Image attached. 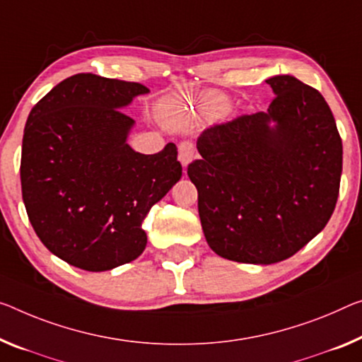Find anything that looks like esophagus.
Wrapping results in <instances>:
<instances>
[{"label": "esophagus", "mask_w": 362, "mask_h": 362, "mask_svg": "<svg viewBox=\"0 0 362 362\" xmlns=\"http://www.w3.org/2000/svg\"><path fill=\"white\" fill-rule=\"evenodd\" d=\"M194 155H196V147H194L192 142L185 141L180 144V147H177V158H180V162L185 168L192 162Z\"/></svg>", "instance_id": "1"}]
</instances>
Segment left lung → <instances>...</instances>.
Listing matches in <instances>:
<instances>
[{"instance_id":"8db88e82","label":"left lung","mask_w":362,"mask_h":362,"mask_svg":"<svg viewBox=\"0 0 362 362\" xmlns=\"http://www.w3.org/2000/svg\"><path fill=\"white\" fill-rule=\"evenodd\" d=\"M265 82L275 93L269 110L205 129L202 158L187 166L210 249L259 265L291 257L324 230L343 166L341 137L320 92L293 76Z\"/></svg>"}]
</instances>
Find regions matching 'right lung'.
I'll return each mask as SVG.
<instances>
[{"label": "right lung", "mask_w": 362, "mask_h": 362, "mask_svg": "<svg viewBox=\"0 0 362 362\" xmlns=\"http://www.w3.org/2000/svg\"><path fill=\"white\" fill-rule=\"evenodd\" d=\"M150 90L95 74L54 86L27 118L21 157L22 199L49 252L87 272H105L144 252L142 221L181 180L175 144L144 155L127 136L123 111Z\"/></svg>", "instance_id": "1"}]
</instances>
